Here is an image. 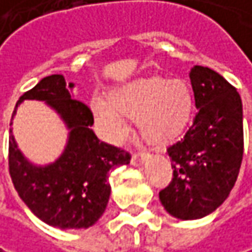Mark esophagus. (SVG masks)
<instances>
[{
	"instance_id": "34e87169",
	"label": "esophagus",
	"mask_w": 252,
	"mask_h": 252,
	"mask_svg": "<svg viewBox=\"0 0 252 252\" xmlns=\"http://www.w3.org/2000/svg\"><path fill=\"white\" fill-rule=\"evenodd\" d=\"M150 156L149 153H144V151H138V153H134L132 154V158H131V163H132V166H140V164H143V163H146L147 160H149Z\"/></svg>"
}]
</instances>
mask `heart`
I'll use <instances>...</instances> for the list:
<instances>
[{"instance_id": "1", "label": "heart", "mask_w": 252, "mask_h": 252, "mask_svg": "<svg viewBox=\"0 0 252 252\" xmlns=\"http://www.w3.org/2000/svg\"><path fill=\"white\" fill-rule=\"evenodd\" d=\"M96 123L112 143H123L129 132L126 118L137 120L144 138L151 143H169L188 128L193 98L182 79L143 78L112 89L108 99L94 98Z\"/></svg>"}]
</instances>
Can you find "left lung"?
<instances>
[{
    "label": "left lung",
    "instance_id": "obj_1",
    "mask_svg": "<svg viewBox=\"0 0 252 252\" xmlns=\"http://www.w3.org/2000/svg\"><path fill=\"white\" fill-rule=\"evenodd\" d=\"M189 76L197 112L185 137L167 149L173 179L158 193L164 209L183 220L206 217L225 202L244 153L237 89L209 67L194 66Z\"/></svg>",
    "mask_w": 252,
    "mask_h": 252
}]
</instances>
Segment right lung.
Returning <instances> with one entry per match:
<instances>
[{"mask_svg": "<svg viewBox=\"0 0 252 252\" xmlns=\"http://www.w3.org/2000/svg\"><path fill=\"white\" fill-rule=\"evenodd\" d=\"M72 88L62 75L46 76L20 96L12 112L14 117L24 99L44 101L58 112L69 128V140L55 163L32 164L11 129L8 141L10 176L18 196L38 219L60 229L89 228L102 217L111 194L108 173L131 160L128 151L98 140L92 111L70 96Z\"/></svg>", "mask_w": 252, "mask_h": 252, "instance_id": "right-lung-1", "label": "right lung"}]
</instances>
